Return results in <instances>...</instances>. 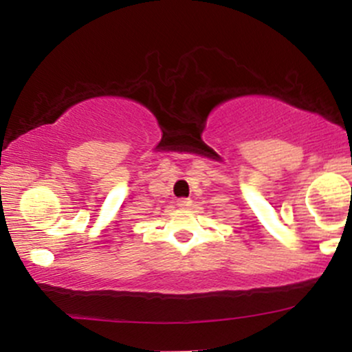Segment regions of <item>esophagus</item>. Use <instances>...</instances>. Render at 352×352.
Segmentation results:
<instances>
[{
    "mask_svg": "<svg viewBox=\"0 0 352 352\" xmlns=\"http://www.w3.org/2000/svg\"><path fill=\"white\" fill-rule=\"evenodd\" d=\"M190 205H192V200H190V199H179V200H177V207H180V208H188Z\"/></svg>",
    "mask_w": 352,
    "mask_h": 352,
    "instance_id": "1",
    "label": "esophagus"
}]
</instances>
